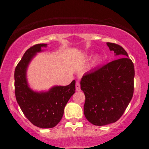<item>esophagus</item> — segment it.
Wrapping results in <instances>:
<instances>
[{"label":"esophagus","mask_w":149,"mask_h":149,"mask_svg":"<svg viewBox=\"0 0 149 149\" xmlns=\"http://www.w3.org/2000/svg\"><path fill=\"white\" fill-rule=\"evenodd\" d=\"M76 91H80V85L78 81L76 83Z\"/></svg>","instance_id":"obj_1"}]
</instances>
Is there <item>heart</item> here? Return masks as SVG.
<instances>
[{"label": "heart", "mask_w": 149, "mask_h": 149, "mask_svg": "<svg viewBox=\"0 0 149 149\" xmlns=\"http://www.w3.org/2000/svg\"><path fill=\"white\" fill-rule=\"evenodd\" d=\"M100 60V57H99V56H97V57H95V61L97 63V62H99Z\"/></svg>", "instance_id": "heart-1"}]
</instances>
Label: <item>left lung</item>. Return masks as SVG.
<instances>
[{"label": "left lung", "mask_w": 149, "mask_h": 149, "mask_svg": "<svg viewBox=\"0 0 149 149\" xmlns=\"http://www.w3.org/2000/svg\"><path fill=\"white\" fill-rule=\"evenodd\" d=\"M119 59L83 75L80 89L85 96L84 114L92 124L115 123L123 116L134 92V64L127 52L117 44L107 42Z\"/></svg>", "instance_id": "1"}]
</instances>
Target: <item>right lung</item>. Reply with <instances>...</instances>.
Listing matches in <instances>:
<instances>
[{"instance_id": "obj_1", "label": "right lung", "mask_w": 149, "mask_h": 149, "mask_svg": "<svg viewBox=\"0 0 149 149\" xmlns=\"http://www.w3.org/2000/svg\"><path fill=\"white\" fill-rule=\"evenodd\" d=\"M47 44H37L26 51L15 71L17 102L27 119L40 128H52L62 118L64 107L76 91V81L66 86H54L47 92H35L29 88L26 70L32 59Z\"/></svg>"}]
</instances>
